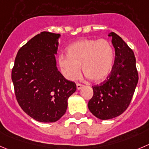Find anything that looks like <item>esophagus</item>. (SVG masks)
I'll return each mask as SVG.
<instances>
[{
	"label": "esophagus",
	"mask_w": 149,
	"mask_h": 149,
	"mask_svg": "<svg viewBox=\"0 0 149 149\" xmlns=\"http://www.w3.org/2000/svg\"><path fill=\"white\" fill-rule=\"evenodd\" d=\"M83 87V84H80V83H77V88L78 89V90L81 89Z\"/></svg>",
	"instance_id": "34e87169"
}]
</instances>
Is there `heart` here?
<instances>
[{
  "label": "heart",
  "instance_id": "b5f03b06",
  "mask_svg": "<svg viewBox=\"0 0 149 149\" xmlns=\"http://www.w3.org/2000/svg\"><path fill=\"white\" fill-rule=\"evenodd\" d=\"M67 56L61 55L58 63L63 75L76 80L80 74V66L85 75L94 83L108 77L114 64L113 45L105 39H85L68 47Z\"/></svg>",
  "mask_w": 149,
  "mask_h": 149
}]
</instances>
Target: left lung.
I'll return each mask as SVG.
<instances>
[{"instance_id":"1","label":"left lung","mask_w":149,"mask_h":149,"mask_svg":"<svg viewBox=\"0 0 149 149\" xmlns=\"http://www.w3.org/2000/svg\"><path fill=\"white\" fill-rule=\"evenodd\" d=\"M108 36L115 48L114 65L106 80L92 86L93 95L88 103L92 114L102 120L115 118L127 110L138 81L132 49L114 32Z\"/></svg>"}]
</instances>
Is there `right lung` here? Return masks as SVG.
I'll use <instances>...</instances> for the list:
<instances>
[{
    "instance_id": "1",
    "label": "right lung",
    "mask_w": 149,
    "mask_h": 149,
    "mask_svg": "<svg viewBox=\"0 0 149 149\" xmlns=\"http://www.w3.org/2000/svg\"><path fill=\"white\" fill-rule=\"evenodd\" d=\"M59 33L43 31L18 51L12 71L17 101L25 113L40 122H55L66 113L76 84L56 67Z\"/></svg>"
}]
</instances>
